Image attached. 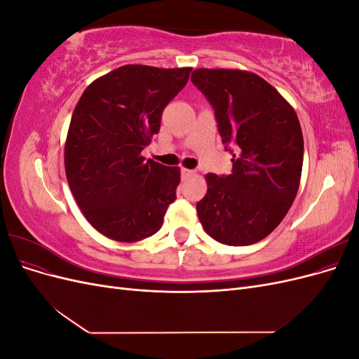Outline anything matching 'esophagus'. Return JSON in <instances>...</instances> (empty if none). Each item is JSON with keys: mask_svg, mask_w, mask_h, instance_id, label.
<instances>
[{"mask_svg": "<svg viewBox=\"0 0 359 359\" xmlns=\"http://www.w3.org/2000/svg\"><path fill=\"white\" fill-rule=\"evenodd\" d=\"M181 175H182V177H191V175H194V170L182 168V169H181Z\"/></svg>", "mask_w": 359, "mask_h": 359, "instance_id": "obj_1", "label": "esophagus"}]
</instances>
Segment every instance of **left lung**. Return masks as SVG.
I'll use <instances>...</instances> for the list:
<instances>
[{"label": "left lung", "mask_w": 359, "mask_h": 359, "mask_svg": "<svg viewBox=\"0 0 359 359\" xmlns=\"http://www.w3.org/2000/svg\"><path fill=\"white\" fill-rule=\"evenodd\" d=\"M191 82L214 109L231 175L208 173L196 210L205 232L226 245L264 240L285 219L298 193L304 139L293 107L260 76L198 69Z\"/></svg>", "instance_id": "1"}]
</instances>
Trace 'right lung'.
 Returning <instances> with one entry per match:
<instances>
[{"mask_svg": "<svg viewBox=\"0 0 359 359\" xmlns=\"http://www.w3.org/2000/svg\"><path fill=\"white\" fill-rule=\"evenodd\" d=\"M190 72L128 64L95 79L74 107L64 149L67 181L85 219L111 240L154 235L177 199L180 168L140 153Z\"/></svg>", "mask_w": 359, "mask_h": 359, "instance_id": "1", "label": "right lung"}]
</instances>
